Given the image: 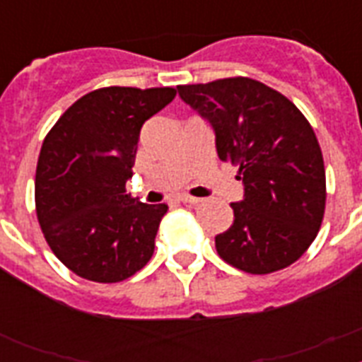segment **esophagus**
Segmentation results:
<instances>
[{"label":"esophagus","instance_id":"1","mask_svg":"<svg viewBox=\"0 0 362 362\" xmlns=\"http://www.w3.org/2000/svg\"><path fill=\"white\" fill-rule=\"evenodd\" d=\"M178 201L184 204H197L199 203V199L192 197V195H180V197H178Z\"/></svg>","mask_w":362,"mask_h":362}]
</instances>
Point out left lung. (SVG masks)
<instances>
[{"label": "left lung", "mask_w": 362, "mask_h": 362, "mask_svg": "<svg viewBox=\"0 0 362 362\" xmlns=\"http://www.w3.org/2000/svg\"><path fill=\"white\" fill-rule=\"evenodd\" d=\"M212 124L221 161L238 167L244 199L233 226L216 237L226 263L250 274L293 264L310 247L325 214V165L310 122L267 84L233 76L176 86Z\"/></svg>", "instance_id": "8db88e82"}]
</instances>
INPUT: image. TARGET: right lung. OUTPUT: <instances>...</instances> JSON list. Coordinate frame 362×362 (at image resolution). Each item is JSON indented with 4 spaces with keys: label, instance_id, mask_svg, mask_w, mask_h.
I'll return each mask as SVG.
<instances>
[{
    "label": "right lung",
    "instance_id": "add662e5",
    "mask_svg": "<svg viewBox=\"0 0 362 362\" xmlns=\"http://www.w3.org/2000/svg\"><path fill=\"white\" fill-rule=\"evenodd\" d=\"M175 88H99L71 105L42 141L35 210L45 240L84 280H127L152 259L167 204L131 197L142 124Z\"/></svg>",
    "mask_w": 362,
    "mask_h": 362
}]
</instances>
